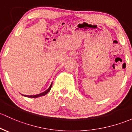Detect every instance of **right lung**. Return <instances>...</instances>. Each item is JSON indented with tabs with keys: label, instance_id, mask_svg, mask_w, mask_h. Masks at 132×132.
<instances>
[{
	"label": "right lung",
	"instance_id": "1",
	"mask_svg": "<svg viewBox=\"0 0 132 132\" xmlns=\"http://www.w3.org/2000/svg\"><path fill=\"white\" fill-rule=\"evenodd\" d=\"M51 86H52V83H51V85H50V86L49 87L48 89H46L45 92H43V93H39V94H38V95H22L27 96V97H29V98H37V97H39V96H44V95H45L47 94L49 92H50V89H51Z\"/></svg>",
	"mask_w": 132,
	"mask_h": 132
}]
</instances>
